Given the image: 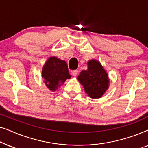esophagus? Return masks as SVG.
Here are the masks:
<instances>
[{"instance_id":"34e87169","label":"esophagus","mask_w":148,"mask_h":148,"mask_svg":"<svg viewBox=\"0 0 148 148\" xmlns=\"http://www.w3.org/2000/svg\"><path fill=\"white\" fill-rule=\"evenodd\" d=\"M78 74V71L77 70H73L72 71V75L73 76H77Z\"/></svg>"}]
</instances>
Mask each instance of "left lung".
Instances as JSON below:
<instances>
[{
	"label": "left lung",
	"instance_id": "obj_1",
	"mask_svg": "<svg viewBox=\"0 0 148 148\" xmlns=\"http://www.w3.org/2000/svg\"><path fill=\"white\" fill-rule=\"evenodd\" d=\"M88 64V69L81 72L78 80L91 98H99L108 88V74L96 60H90Z\"/></svg>",
	"mask_w": 148,
	"mask_h": 148
}]
</instances>
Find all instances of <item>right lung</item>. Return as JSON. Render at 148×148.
Wrapping results in <instances>:
<instances>
[{
    "instance_id": "add662e5",
    "label": "right lung",
    "mask_w": 148,
    "mask_h": 148,
    "mask_svg": "<svg viewBox=\"0 0 148 148\" xmlns=\"http://www.w3.org/2000/svg\"><path fill=\"white\" fill-rule=\"evenodd\" d=\"M42 77L44 79L46 86L54 92L58 86L71 78L67 64L64 60L56 57H50L44 64L42 69Z\"/></svg>"
}]
</instances>
